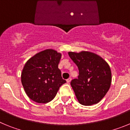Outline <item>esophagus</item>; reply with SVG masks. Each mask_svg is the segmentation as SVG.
Returning a JSON list of instances; mask_svg holds the SVG:
<instances>
[{"label": "esophagus", "mask_w": 130, "mask_h": 130, "mask_svg": "<svg viewBox=\"0 0 130 130\" xmlns=\"http://www.w3.org/2000/svg\"><path fill=\"white\" fill-rule=\"evenodd\" d=\"M71 80H72V79H71V78H68V79L66 80V82H67L68 83H70V81H71Z\"/></svg>", "instance_id": "obj_1"}]
</instances>
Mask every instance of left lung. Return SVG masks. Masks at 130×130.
Listing matches in <instances>:
<instances>
[{
    "label": "left lung",
    "instance_id": "obj_1",
    "mask_svg": "<svg viewBox=\"0 0 130 130\" xmlns=\"http://www.w3.org/2000/svg\"><path fill=\"white\" fill-rule=\"evenodd\" d=\"M68 55L79 69L78 79L71 81L78 102L83 105L98 104L111 86L109 64L100 56L89 51L69 52Z\"/></svg>",
    "mask_w": 130,
    "mask_h": 130
}]
</instances>
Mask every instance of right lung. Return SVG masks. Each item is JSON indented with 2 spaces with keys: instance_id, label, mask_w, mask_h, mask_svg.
I'll use <instances>...</instances> for the list:
<instances>
[{
  "instance_id": "right-lung-1",
  "label": "right lung",
  "mask_w": 130,
  "mask_h": 130,
  "mask_svg": "<svg viewBox=\"0 0 130 130\" xmlns=\"http://www.w3.org/2000/svg\"><path fill=\"white\" fill-rule=\"evenodd\" d=\"M61 53L46 49L31 57L24 66L21 83L26 95L34 102L46 104L53 100L66 82L58 68Z\"/></svg>"
}]
</instances>
